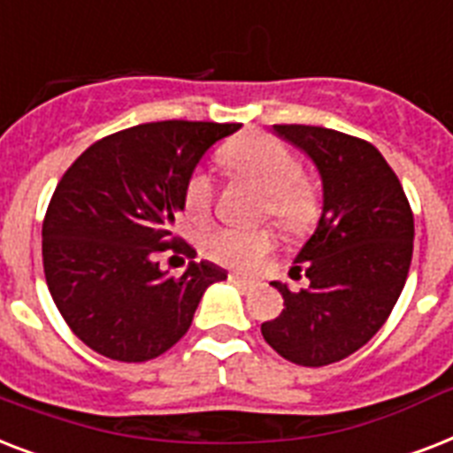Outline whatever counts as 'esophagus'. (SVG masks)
Instances as JSON below:
<instances>
[{
	"instance_id": "1",
	"label": "esophagus",
	"mask_w": 453,
	"mask_h": 453,
	"mask_svg": "<svg viewBox=\"0 0 453 453\" xmlns=\"http://www.w3.org/2000/svg\"><path fill=\"white\" fill-rule=\"evenodd\" d=\"M227 280H230V282H233V284H237V287H240V289H244V291H251L256 287V284L251 282V280H247V277L234 275V273H230V275H227Z\"/></svg>"
}]
</instances>
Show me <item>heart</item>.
Returning <instances> with one entry per match:
<instances>
[{"mask_svg": "<svg viewBox=\"0 0 453 453\" xmlns=\"http://www.w3.org/2000/svg\"><path fill=\"white\" fill-rule=\"evenodd\" d=\"M220 162L237 178L254 183L263 192L261 216L275 220L287 234H305L322 211L315 183L301 173L298 157L284 143L268 136H244L220 150ZM213 178L206 171H192L185 180V219L202 226L213 211ZM275 247V237L265 227L258 230H213L202 240V251L211 261L254 273Z\"/></svg>", "mask_w": 453, "mask_h": 453, "instance_id": "obj_1", "label": "heart"}]
</instances>
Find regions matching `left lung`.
I'll return each mask as SVG.
<instances>
[{
	"label": "left lung",
	"mask_w": 453,
	"mask_h": 453,
	"mask_svg": "<svg viewBox=\"0 0 453 453\" xmlns=\"http://www.w3.org/2000/svg\"><path fill=\"white\" fill-rule=\"evenodd\" d=\"M275 134L315 162L324 206L289 273H305L310 287L294 294L273 282L284 310L261 331L294 365L326 366L369 343L393 312L411 265L414 213L372 143L303 124H275Z\"/></svg>",
	"instance_id": "obj_1"
}]
</instances>
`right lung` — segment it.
I'll return each mask as SVG.
<instances>
[{"label":"right lung","mask_w":453,"mask_h":453,"mask_svg":"<svg viewBox=\"0 0 453 453\" xmlns=\"http://www.w3.org/2000/svg\"><path fill=\"white\" fill-rule=\"evenodd\" d=\"M240 124H138L96 141L53 190L42 223L51 298L73 334L103 357L148 362L190 329L202 294L226 280L213 263L183 275L157 254H195L176 233L185 180L216 141Z\"/></svg>","instance_id":"add662e5"}]
</instances>
